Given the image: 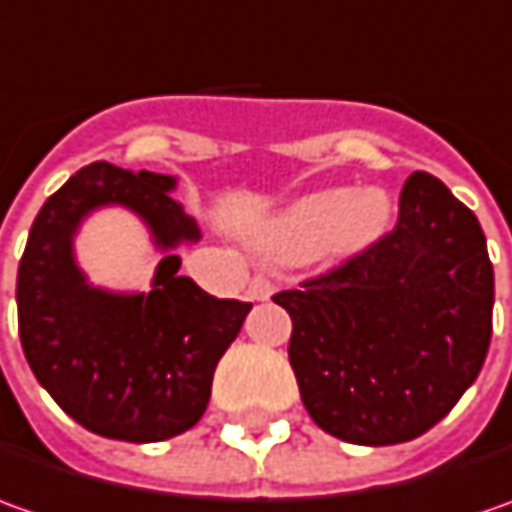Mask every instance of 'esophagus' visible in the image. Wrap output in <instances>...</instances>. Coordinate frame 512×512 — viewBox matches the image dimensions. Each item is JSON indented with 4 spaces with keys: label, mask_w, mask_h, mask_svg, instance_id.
I'll use <instances>...</instances> for the list:
<instances>
[{
    "label": "esophagus",
    "mask_w": 512,
    "mask_h": 512,
    "mask_svg": "<svg viewBox=\"0 0 512 512\" xmlns=\"http://www.w3.org/2000/svg\"><path fill=\"white\" fill-rule=\"evenodd\" d=\"M273 282L267 279V276H256L253 282H250V287H247V296L253 299V302H267L270 296H273Z\"/></svg>",
    "instance_id": "esophagus-1"
}]
</instances>
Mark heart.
I'll return each mask as SVG.
<instances>
[{
  "label": "heart",
  "instance_id": "obj_1",
  "mask_svg": "<svg viewBox=\"0 0 512 512\" xmlns=\"http://www.w3.org/2000/svg\"><path fill=\"white\" fill-rule=\"evenodd\" d=\"M390 222L393 202L379 187H325L256 227L253 242L279 259H302L325 247L347 256L379 242Z\"/></svg>",
  "mask_w": 512,
  "mask_h": 512
}]
</instances>
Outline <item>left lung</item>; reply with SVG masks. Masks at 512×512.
<instances>
[{"label": "left lung", "instance_id": "left-lung-1", "mask_svg": "<svg viewBox=\"0 0 512 512\" xmlns=\"http://www.w3.org/2000/svg\"><path fill=\"white\" fill-rule=\"evenodd\" d=\"M293 319L290 367L310 419L350 444L410 442L453 410L493 333L482 225L413 173L399 222L347 265L273 296Z\"/></svg>", "mask_w": 512, "mask_h": 512}]
</instances>
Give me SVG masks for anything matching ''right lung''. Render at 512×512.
<instances>
[{
    "mask_svg": "<svg viewBox=\"0 0 512 512\" xmlns=\"http://www.w3.org/2000/svg\"><path fill=\"white\" fill-rule=\"evenodd\" d=\"M176 185V176L93 162L42 205L19 262L30 370L73 422L105 439L165 442L199 422L213 370L253 307L179 276L176 247L202 233L173 202ZM102 206H125L149 227L163 256L150 291L96 288L75 262V233Z\"/></svg>",
    "mask_w": 512,
    "mask_h": 512,
    "instance_id": "right-lung-1",
    "label": "right lung"
}]
</instances>
